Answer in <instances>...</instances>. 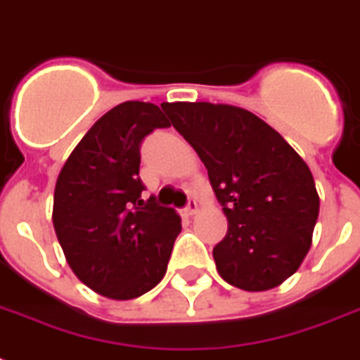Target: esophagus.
<instances>
[{"label":"esophagus","mask_w":360,"mask_h":360,"mask_svg":"<svg viewBox=\"0 0 360 360\" xmlns=\"http://www.w3.org/2000/svg\"><path fill=\"white\" fill-rule=\"evenodd\" d=\"M196 211H198V202L194 200V198H191L188 203H186V207L183 209V213H185L186 217H191V214H196Z\"/></svg>","instance_id":"34e87169"}]
</instances>
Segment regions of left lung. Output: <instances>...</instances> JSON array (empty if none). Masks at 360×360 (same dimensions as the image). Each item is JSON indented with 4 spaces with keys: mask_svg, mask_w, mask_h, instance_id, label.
Returning <instances> with one entry per match:
<instances>
[{
    "mask_svg": "<svg viewBox=\"0 0 360 360\" xmlns=\"http://www.w3.org/2000/svg\"><path fill=\"white\" fill-rule=\"evenodd\" d=\"M162 110L205 164L228 219L213 248L220 276L245 291L282 284L310 250L319 214L307 162L248 110L211 103H164Z\"/></svg>",
    "mask_w": 360,
    "mask_h": 360,
    "instance_id": "8db88e82",
    "label": "left lung"
}]
</instances>
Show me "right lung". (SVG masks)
I'll list each match as a JSON object with an SVG mask.
<instances>
[{
	"label": "right lung",
	"instance_id": "right-lung-1",
	"mask_svg": "<svg viewBox=\"0 0 360 360\" xmlns=\"http://www.w3.org/2000/svg\"><path fill=\"white\" fill-rule=\"evenodd\" d=\"M169 127L158 106L129 101L104 114L70 153L53 192V228L72 273L101 295L127 301L162 280L181 219L141 200L140 146Z\"/></svg>",
	"mask_w": 360,
	"mask_h": 360
}]
</instances>
